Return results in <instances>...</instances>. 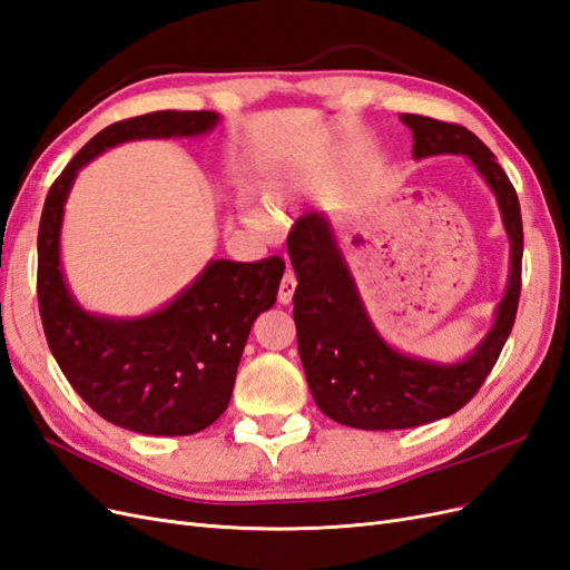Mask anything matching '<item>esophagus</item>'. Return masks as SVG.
<instances>
[{
    "mask_svg": "<svg viewBox=\"0 0 570 570\" xmlns=\"http://www.w3.org/2000/svg\"><path fill=\"white\" fill-rule=\"evenodd\" d=\"M295 289H297V278L287 271V273H285V278H283V283H281L278 302H281V304H289V302H292V297H295Z\"/></svg>",
    "mask_w": 570,
    "mask_h": 570,
    "instance_id": "34e87169",
    "label": "esophagus"
}]
</instances>
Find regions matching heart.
<instances>
[{"label": "heart", "mask_w": 570, "mask_h": 570, "mask_svg": "<svg viewBox=\"0 0 570 570\" xmlns=\"http://www.w3.org/2000/svg\"><path fill=\"white\" fill-rule=\"evenodd\" d=\"M258 202H262L266 212L254 209V206H245V220L256 230H271L273 220H285L287 218L289 189L278 178L264 180V183H258Z\"/></svg>", "instance_id": "heart-1"}]
</instances>
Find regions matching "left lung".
Masks as SVG:
<instances>
[{"mask_svg":"<svg viewBox=\"0 0 570 570\" xmlns=\"http://www.w3.org/2000/svg\"><path fill=\"white\" fill-rule=\"evenodd\" d=\"M413 132V159L461 154L469 157L497 197L511 245L509 285L490 333L454 364L396 352L371 323L352 271L323 212H306L287 237L297 275V347L314 402L342 425L358 430H402L452 416L473 400L502 354L521 297L523 220L519 195L478 137L456 124L402 114Z\"/></svg>","mask_w":570,"mask_h":570,"instance_id":"obj_1","label":"left lung"}]
</instances>
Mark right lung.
<instances>
[{
	"instance_id": "1",
	"label": "right lung",
	"mask_w": 570,
	"mask_h": 570,
	"mask_svg": "<svg viewBox=\"0 0 570 570\" xmlns=\"http://www.w3.org/2000/svg\"><path fill=\"white\" fill-rule=\"evenodd\" d=\"M216 111H151L97 132L49 187L38 233V299L47 344L68 383L109 423L142 435H195L228 409L256 316L275 304L281 256L212 258L178 297L140 318L90 314L61 271V223L78 170L130 140L197 137Z\"/></svg>"
}]
</instances>
